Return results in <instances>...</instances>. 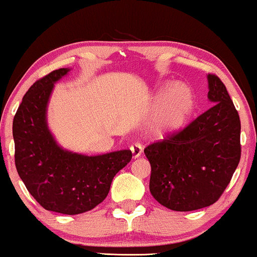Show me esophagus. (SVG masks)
<instances>
[{"mask_svg":"<svg viewBox=\"0 0 257 257\" xmlns=\"http://www.w3.org/2000/svg\"><path fill=\"white\" fill-rule=\"evenodd\" d=\"M130 153H132L133 160H136V158H139L141 155H142L143 148L140 143H135V144H133L132 147H130Z\"/></svg>","mask_w":257,"mask_h":257,"instance_id":"1","label":"esophagus"}]
</instances>
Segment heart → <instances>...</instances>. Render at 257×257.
<instances>
[{
    "mask_svg": "<svg viewBox=\"0 0 257 257\" xmlns=\"http://www.w3.org/2000/svg\"><path fill=\"white\" fill-rule=\"evenodd\" d=\"M192 106L193 101L189 89L182 85L172 86L163 99L156 103V110L160 111L155 124L157 136L165 137L183 128Z\"/></svg>",
    "mask_w": 257,
    "mask_h": 257,
    "instance_id": "1",
    "label": "heart"
}]
</instances>
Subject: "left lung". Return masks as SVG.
Segmentation results:
<instances>
[{
  "label": "left lung",
  "mask_w": 257,
  "mask_h": 257,
  "mask_svg": "<svg viewBox=\"0 0 257 257\" xmlns=\"http://www.w3.org/2000/svg\"><path fill=\"white\" fill-rule=\"evenodd\" d=\"M213 106L186 128L148 146L150 192L161 205L189 212L214 204L228 185L241 157V123L226 86L207 75Z\"/></svg>",
  "instance_id": "1"
}]
</instances>
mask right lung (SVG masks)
<instances>
[{
    "label": "right lung",
    "instance_id": "1",
    "mask_svg": "<svg viewBox=\"0 0 257 257\" xmlns=\"http://www.w3.org/2000/svg\"><path fill=\"white\" fill-rule=\"evenodd\" d=\"M71 68H59L25 93L13 122L17 172L45 209L80 214L104 200L114 176L132 160L130 150L87 156L64 149L48 125V103L55 84Z\"/></svg>",
    "mask_w": 257,
    "mask_h": 257
}]
</instances>
